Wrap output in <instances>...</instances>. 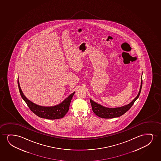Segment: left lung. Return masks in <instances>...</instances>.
Masks as SVG:
<instances>
[{"label": "left lung", "instance_id": "obj_1", "mask_svg": "<svg viewBox=\"0 0 161 161\" xmlns=\"http://www.w3.org/2000/svg\"><path fill=\"white\" fill-rule=\"evenodd\" d=\"M142 85V79L141 77V83L139 94L137 95L136 97L130 103L126 106H124L118 108H109L104 107L103 106H101L100 104L96 103V102L93 101L92 100L90 99L91 104L92 106L93 112L98 117L105 118V119H109V118H113L116 117H119L125 113L128 110L130 109V108L132 107V105L139 98L140 94L141 93V88Z\"/></svg>", "mask_w": 161, "mask_h": 161}]
</instances>
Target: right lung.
Returning <instances> with one entry per match:
<instances>
[{
    "instance_id": "add662e5",
    "label": "right lung",
    "mask_w": 161,
    "mask_h": 161,
    "mask_svg": "<svg viewBox=\"0 0 161 161\" xmlns=\"http://www.w3.org/2000/svg\"><path fill=\"white\" fill-rule=\"evenodd\" d=\"M19 90L20 92L21 96L24 101L26 103L27 105L29 107L30 109L32 112L35 114L38 117L44 119H58L62 118L65 115L69 109V106L70 104L71 101L74 95L75 92L71 94L66 99H65L62 103L59 105L53 107H42L38 106L36 104L33 103L32 102L29 101L26 97L23 94L22 91L20 88L19 82L18 80Z\"/></svg>"
}]
</instances>
